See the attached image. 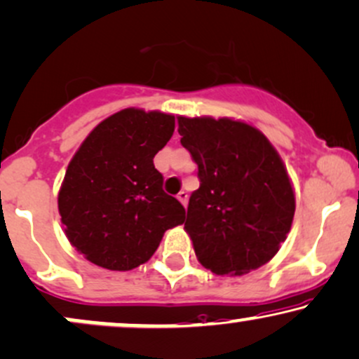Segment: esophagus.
Returning <instances> with one entry per match:
<instances>
[{
  "label": "esophagus",
  "instance_id": "34e87169",
  "mask_svg": "<svg viewBox=\"0 0 359 359\" xmlns=\"http://www.w3.org/2000/svg\"><path fill=\"white\" fill-rule=\"evenodd\" d=\"M176 198H178L180 203L183 205V206L188 205V193H187V191H180L178 195H176Z\"/></svg>",
  "mask_w": 359,
  "mask_h": 359
}]
</instances>
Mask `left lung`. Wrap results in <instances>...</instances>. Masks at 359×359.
<instances>
[{
	"label": "left lung",
	"mask_w": 359,
	"mask_h": 359,
	"mask_svg": "<svg viewBox=\"0 0 359 359\" xmlns=\"http://www.w3.org/2000/svg\"><path fill=\"white\" fill-rule=\"evenodd\" d=\"M178 133L198 164L184 223L198 262L217 276L257 271L279 252L296 212L280 154L262 130L231 117L178 116Z\"/></svg>",
	"instance_id": "1"
}]
</instances>
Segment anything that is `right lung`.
Masks as SVG:
<instances>
[{"label": "right lung", "mask_w": 359, "mask_h": 359, "mask_svg": "<svg viewBox=\"0 0 359 359\" xmlns=\"http://www.w3.org/2000/svg\"><path fill=\"white\" fill-rule=\"evenodd\" d=\"M175 133V116L128 107L95 126L75 151L58 189L65 237L109 271L146 264L184 208L163 191L153 158Z\"/></svg>", "instance_id": "obj_1"}]
</instances>
